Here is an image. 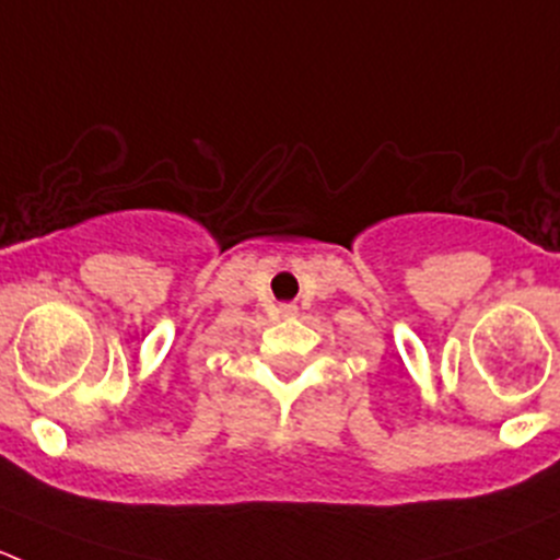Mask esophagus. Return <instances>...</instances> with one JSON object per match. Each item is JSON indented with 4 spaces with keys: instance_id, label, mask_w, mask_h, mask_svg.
Here are the masks:
<instances>
[{
    "instance_id": "obj_1",
    "label": "esophagus",
    "mask_w": 560,
    "mask_h": 560,
    "mask_svg": "<svg viewBox=\"0 0 560 560\" xmlns=\"http://www.w3.org/2000/svg\"><path fill=\"white\" fill-rule=\"evenodd\" d=\"M281 314L292 316V314H295V306H292V303H284V306H281Z\"/></svg>"
}]
</instances>
